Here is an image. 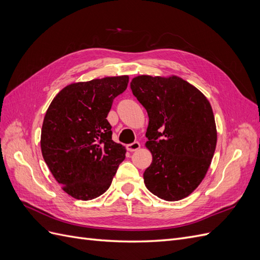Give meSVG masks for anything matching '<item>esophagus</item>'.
<instances>
[{"label": "esophagus", "mask_w": 260, "mask_h": 260, "mask_svg": "<svg viewBox=\"0 0 260 260\" xmlns=\"http://www.w3.org/2000/svg\"><path fill=\"white\" fill-rule=\"evenodd\" d=\"M139 148H140V143L138 142V141H136V142L130 143V144L127 145V149H128L129 152H135V151H137V149H139Z\"/></svg>", "instance_id": "1"}]
</instances>
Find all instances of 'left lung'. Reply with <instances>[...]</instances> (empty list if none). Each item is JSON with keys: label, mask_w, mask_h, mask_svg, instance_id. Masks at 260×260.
<instances>
[{"label": "left lung", "mask_w": 260, "mask_h": 260, "mask_svg": "<svg viewBox=\"0 0 260 260\" xmlns=\"http://www.w3.org/2000/svg\"><path fill=\"white\" fill-rule=\"evenodd\" d=\"M130 88L149 119L145 145L153 160L143 174L145 186L161 200H182L205 178L216 149L209 101L177 76H138Z\"/></svg>", "instance_id": "obj_1"}]
</instances>
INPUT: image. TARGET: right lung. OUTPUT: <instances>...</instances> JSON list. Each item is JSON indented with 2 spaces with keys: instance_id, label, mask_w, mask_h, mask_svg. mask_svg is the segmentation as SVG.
<instances>
[{
  "instance_id": "obj_1",
  "label": "right lung",
  "mask_w": 260,
  "mask_h": 260,
  "mask_svg": "<svg viewBox=\"0 0 260 260\" xmlns=\"http://www.w3.org/2000/svg\"><path fill=\"white\" fill-rule=\"evenodd\" d=\"M128 76L72 83L58 92L41 130L44 161L61 188L74 199L99 198L111 186L125 148L112 140L106 117Z\"/></svg>"
}]
</instances>
